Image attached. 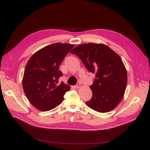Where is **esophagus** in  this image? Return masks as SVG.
<instances>
[{"label":"esophagus","instance_id":"34e87169","mask_svg":"<svg viewBox=\"0 0 150 150\" xmlns=\"http://www.w3.org/2000/svg\"><path fill=\"white\" fill-rule=\"evenodd\" d=\"M80 86H81V84H80V83H77V84L75 86V89H78V88H80Z\"/></svg>","mask_w":150,"mask_h":150}]
</instances>
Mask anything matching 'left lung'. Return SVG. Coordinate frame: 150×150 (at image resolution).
Returning a JSON list of instances; mask_svg holds the SVG:
<instances>
[{"mask_svg":"<svg viewBox=\"0 0 150 150\" xmlns=\"http://www.w3.org/2000/svg\"><path fill=\"white\" fill-rule=\"evenodd\" d=\"M79 57L89 72L96 75L91 99L86 105L94 111H112L122 100L127 84V72L120 57L106 45L89 43L70 52Z\"/></svg>","mask_w":150,"mask_h":150,"instance_id":"8db88e82","label":"left lung"}]
</instances>
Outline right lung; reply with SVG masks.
Instances as JSON below:
<instances>
[{"label":"right lung","mask_w":150,"mask_h":150,"mask_svg":"<svg viewBox=\"0 0 150 150\" xmlns=\"http://www.w3.org/2000/svg\"><path fill=\"white\" fill-rule=\"evenodd\" d=\"M74 47L53 44L36 52L28 60L22 80L23 89L31 105L40 111H48L57 107L70 90L69 86L59 82L62 76L59 68Z\"/></svg>","instance_id":"1"}]
</instances>
